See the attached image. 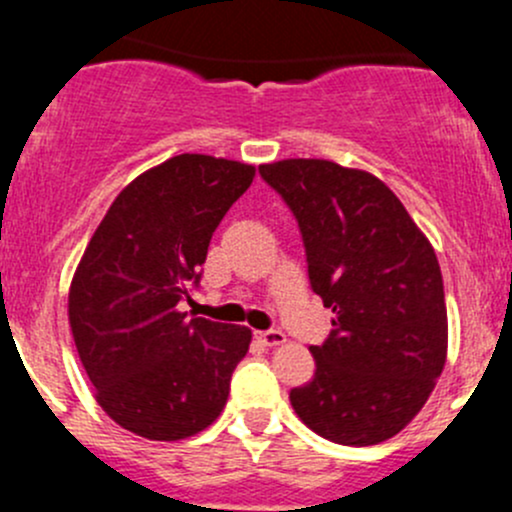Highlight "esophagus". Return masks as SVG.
Listing matches in <instances>:
<instances>
[{
	"instance_id": "34e87169",
	"label": "esophagus",
	"mask_w": 512,
	"mask_h": 512,
	"mask_svg": "<svg viewBox=\"0 0 512 512\" xmlns=\"http://www.w3.org/2000/svg\"><path fill=\"white\" fill-rule=\"evenodd\" d=\"M255 337L260 339L265 347H280V344L287 342L285 332H280V329H265V332H257Z\"/></svg>"
}]
</instances>
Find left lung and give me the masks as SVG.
<instances>
[{
	"label": "left lung",
	"mask_w": 512,
	"mask_h": 512,
	"mask_svg": "<svg viewBox=\"0 0 512 512\" xmlns=\"http://www.w3.org/2000/svg\"><path fill=\"white\" fill-rule=\"evenodd\" d=\"M297 218L309 285L334 312L312 381L289 391L294 414L342 446L396 436L446 364L448 317L431 242L366 170L332 160L260 165Z\"/></svg>",
	"instance_id": "obj_1"
}]
</instances>
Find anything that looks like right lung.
<instances>
[{
    "label": "right lung",
    "instance_id": "1",
    "mask_svg": "<svg viewBox=\"0 0 512 512\" xmlns=\"http://www.w3.org/2000/svg\"><path fill=\"white\" fill-rule=\"evenodd\" d=\"M255 168L183 153L138 175L96 227L69 289V324L96 401L118 426L180 441L225 409L252 332L180 312L210 237Z\"/></svg>",
    "mask_w": 512,
    "mask_h": 512
}]
</instances>
